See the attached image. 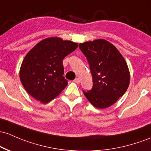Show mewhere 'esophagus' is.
I'll list each match as a JSON object with an SVG mask.
<instances>
[{
  "label": "esophagus",
  "instance_id": "1",
  "mask_svg": "<svg viewBox=\"0 0 151 151\" xmlns=\"http://www.w3.org/2000/svg\"><path fill=\"white\" fill-rule=\"evenodd\" d=\"M74 82H75V83L79 84V82H80V80H79V78H76V79H74Z\"/></svg>",
  "mask_w": 151,
  "mask_h": 151
}]
</instances>
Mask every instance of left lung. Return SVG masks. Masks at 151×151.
Wrapping results in <instances>:
<instances>
[{
	"label": "left lung",
	"instance_id": "8db88e82",
	"mask_svg": "<svg viewBox=\"0 0 151 151\" xmlns=\"http://www.w3.org/2000/svg\"><path fill=\"white\" fill-rule=\"evenodd\" d=\"M87 57L92 75L93 87L83 93L99 109L110 107L122 97L130 84V72L125 59L115 46L105 39L79 44Z\"/></svg>",
	"mask_w": 151,
	"mask_h": 151
}]
</instances>
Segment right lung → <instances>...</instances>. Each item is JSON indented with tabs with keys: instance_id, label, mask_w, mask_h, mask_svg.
Listing matches in <instances>:
<instances>
[{
	"instance_id": "add662e5",
	"label": "right lung",
	"mask_w": 151,
	"mask_h": 151,
	"mask_svg": "<svg viewBox=\"0 0 151 151\" xmlns=\"http://www.w3.org/2000/svg\"><path fill=\"white\" fill-rule=\"evenodd\" d=\"M77 43L59 37L43 39L30 50L20 68V79L31 97L48 103L67 87L63 59L75 50Z\"/></svg>"
}]
</instances>
